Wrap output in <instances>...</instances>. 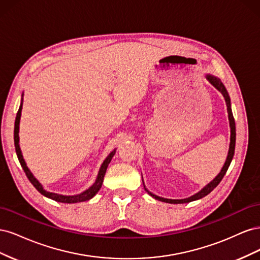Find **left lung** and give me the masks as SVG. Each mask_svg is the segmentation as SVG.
<instances>
[{
	"mask_svg": "<svg viewBox=\"0 0 260 260\" xmlns=\"http://www.w3.org/2000/svg\"><path fill=\"white\" fill-rule=\"evenodd\" d=\"M207 79L209 80V82L215 86V88L217 90L220 91V93L222 94L224 100H225V104H226V108H228V115H229V121H230V128H231V140H230V147H229V153H228V157H226V160L224 162V166L222 167L221 171L219 172V175L211 181L210 183H208L205 187L203 188L202 191H200L199 193H196L195 195L191 196V198H187V199H184V200H168V199H164V198H159V196H157L153 193H151L149 191H147L146 188V192L153 196L154 199L158 200V201H161V202H166V203H170V204H183V203H188V202H192V201H196V200H200L202 198H204V196H206L207 194H209L214 188L220 183V181L222 180V178L224 177L225 172L228 170V168H229L230 164L232 161V158H233V155H234V149H235V138H237V133H235V121H234V117H233V114H232V109H231V102H230V96L229 94H228L224 85L221 83V81H220L218 78L214 77V76H210V75H207Z\"/></svg>",
	"mask_w": 260,
	"mask_h": 260,
	"instance_id": "left-lung-1",
	"label": "left lung"
}]
</instances>
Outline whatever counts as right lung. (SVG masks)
<instances>
[{"instance_id": "add662e5", "label": "right lung", "mask_w": 260, "mask_h": 260, "mask_svg": "<svg viewBox=\"0 0 260 260\" xmlns=\"http://www.w3.org/2000/svg\"><path fill=\"white\" fill-rule=\"evenodd\" d=\"M21 108H22V99H21V104L19 106V109L17 112V115H16V120H15V128H14V144H15V149H16V154H17V157H18V160L21 165V167L23 169V171H25V174L27 176V178L29 179V181L31 183H32V185L37 188V190L40 192L42 195L46 196V198L49 199H52L54 201L56 202H60V203H68V204H72V203H78V202H84V201H88L90 199H92L94 195H95L99 190L102 186V183H103V179H104V176H105V172H106V169L108 167V164L111 162L113 156L115 154V151L112 152L111 154H109L107 156V158L104 160L103 165H102V167L100 169V172H99V176H98V179L95 181V183H94L90 188H88V190L84 191L83 193L79 194V195H74V196H64V195H58V194H55V193H51V192H48L43 190L42 185L39 183V181L34 177V175L31 174L30 170L28 169L27 165L25 162V160H23L22 158V155H21V151H20V147H19V137H18V132H19V120H20V115H21Z\"/></svg>"}]
</instances>
